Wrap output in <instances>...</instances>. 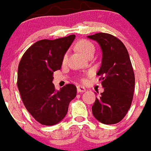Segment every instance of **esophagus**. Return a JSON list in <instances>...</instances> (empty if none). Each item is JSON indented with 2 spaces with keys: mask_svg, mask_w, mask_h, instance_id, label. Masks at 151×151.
<instances>
[{
  "mask_svg": "<svg viewBox=\"0 0 151 151\" xmlns=\"http://www.w3.org/2000/svg\"><path fill=\"white\" fill-rule=\"evenodd\" d=\"M77 91L80 93H83L84 92V91H86V89H85L83 87H82V86H77Z\"/></svg>",
  "mask_w": 151,
  "mask_h": 151,
  "instance_id": "1",
  "label": "esophagus"
}]
</instances>
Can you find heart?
<instances>
[{
	"instance_id": "obj_1",
	"label": "heart",
	"mask_w": 151,
	"mask_h": 151,
	"mask_svg": "<svg viewBox=\"0 0 151 151\" xmlns=\"http://www.w3.org/2000/svg\"><path fill=\"white\" fill-rule=\"evenodd\" d=\"M77 50L82 53L83 55H84L86 57H88L89 55L91 54H94L95 52V46L93 45L91 42L87 40H81L78 42L76 45ZM67 58H68V55L65 54L63 57V62H66ZM83 80V79H82Z\"/></svg>"
}]
</instances>
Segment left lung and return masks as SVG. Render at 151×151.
Listing matches in <instances>:
<instances>
[{
  "instance_id": "8db88e82",
  "label": "left lung",
  "mask_w": 151,
  "mask_h": 151,
  "mask_svg": "<svg viewBox=\"0 0 151 151\" xmlns=\"http://www.w3.org/2000/svg\"><path fill=\"white\" fill-rule=\"evenodd\" d=\"M100 45L102 64L97 72L104 91L92 106L94 117L104 124H115L131 107L134 91V74L130 56L123 42L111 34L88 36ZM99 93V92H98Z\"/></svg>"
}]
</instances>
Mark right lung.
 <instances>
[{"label":"right lung","instance_id":"add662e5","mask_svg":"<svg viewBox=\"0 0 151 151\" xmlns=\"http://www.w3.org/2000/svg\"><path fill=\"white\" fill-rule=\"evenodd\" d=\"M75 35L41 40L28 47L20 60L17 87L26 109L42 125L52 126L68 113L70 102L76 96V87L67 84L60 91L52 83L53 72L61 68L63 57Z\"/></svg>","mask_w":151,"mask_h":151}]
</instances>
